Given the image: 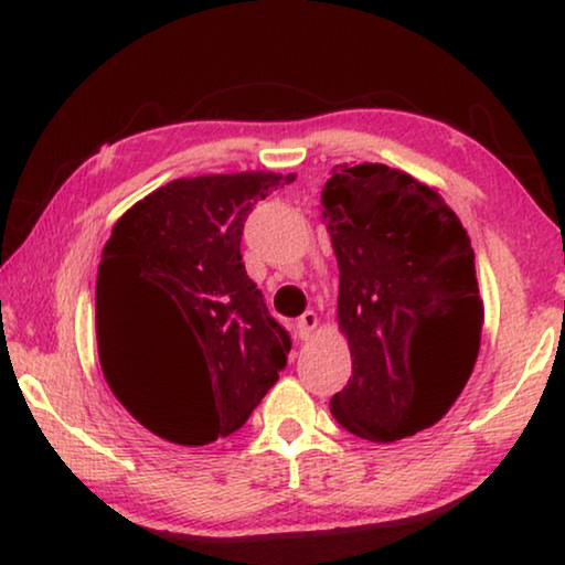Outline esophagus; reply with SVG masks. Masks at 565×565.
I'll list each match as a JSON object with an SVG mask.
<instances>
[{
    "label": "esophagus",
    "mask_w": 565,
    "mask_h": 565,
    "mask_svg": "<svg viewBox=\"0 0 565 565\" xmlns=\"http://www.w3.org/2000/svg\"><path fill=\"white\" fill-rule=\"evenodd\" d=\"M316 327H319V316H316L313 311H306V313L298 319V323H296L298 337H300V339H308V337L313 334Z\"/></svg>",
    "instance_id": "34e87169"
}]
</instances>
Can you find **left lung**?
I'll return each instance as SVG.
<instances>
[{
    "instance_id": "1",
    "label": "left lung",
    "mask_w": 565,
    "mask_h": 565,
    "mask_svg": "<svg viewBox=\"0 0 565 565\" xmlns=\"http://www.w3.org/2000/svg\"><path fill=\"white\" fill-rule=\"evenodd\" d=\"M321 192L339 265L352 377L331 414L370 443L443 419L473 373L483 303L468 231L445 200L385 164H339Z\"/></svg>"
}]
</instances>
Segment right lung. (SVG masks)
<instances>
[{
  "label": "right lung",
  "instance_id": "1",
  "mask_svg": "<svg viewBox=\"0 0 565 565\" xmlns=\"http://www.w3.org/2000/svg\"><path fill=\"white\" fill-rule=\"evenodd\" d=\"M292 174L184 177L115 223L97 269L105 381L174 445L234 435L277 383L290 334L242 262L244 221Z\"/></svg>",
  "mask_w": 565,
  "mask_h": 565
}]
</instances>
